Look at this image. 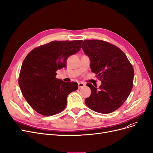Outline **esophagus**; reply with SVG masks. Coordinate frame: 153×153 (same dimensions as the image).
I'll list each match as a JSON object with an SVG mask.
<instances>
[{"mask_svg":"<svg viewBox=\"0 0 153 153\" xmlns=\"http://www.w3.org/2000/svg\"><path fill=\"white\" fill-rule=\"evenodd\" d=\"M84 86H85V84H84V83H82V82L78 83V88H79V89L82 88L84 87Z\"/></svg>","mask_w":153,"mask_h":153,"instance_id":"1","label":"esophagus"}]
</instances>
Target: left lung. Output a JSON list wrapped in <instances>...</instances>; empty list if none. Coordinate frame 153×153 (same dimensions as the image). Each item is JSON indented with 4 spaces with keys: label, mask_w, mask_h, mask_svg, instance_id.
Wrapping results in <instances>:
<instances>
[{
    "label": "left lung",
    "mask_w": 153,
    "mask_h": 153,
    "mask_svg": "<svg viewBox=\"0 0 153 153\" xmlns=\"http://www.w3.org/2000/svg\"><path fill=\"white\" fill-rule=\"evenodd\" d=\"M82 48L91 60V69L102 84L98 88L88 83L91 94L85 100L89 108L110 114L125 102L133 87L134 68L122 51L115 45L98 39H85Z\"/></svg>",
    "instance_id": "1"
}]
</instances>
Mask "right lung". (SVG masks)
Segmentation results:
<instances>
[{"label":"right lung","instance_id":"obj_1","mask_svg":"<svg viewBox=\"0 0 153 153\" xmlns=\"http://www.w3.org/2000/svg\"><path fill=\"white\" fill-rule=\"evenodd\" d=\"M82 40L53 41L32 50L21 68V93L31 108L44 116L64 110L67 96L78 88L76 82L56 78V71L66 67L67 58L78 52Z\"/></svg>","mask_w":153,"mask_h":153}]
</instances>
